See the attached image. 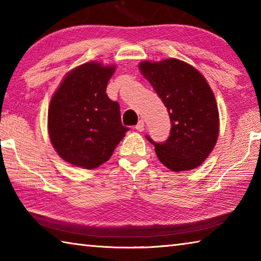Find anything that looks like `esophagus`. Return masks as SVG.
I'll return each instance as SVG.
<instances>
[{"mask_svg": "<svg viewBox=\"0 0 261 261\" xmlns=\"http://www.w3.org/2000/svg\"><path fill=\"white\" fill-rule=\"evenodd\" d=\"M135 129L139 132H143L144 130V121L141 119L139 122H137V125L135 126Z\"/></svg>", "mask_w": 261, "mask_h": 261, "instance_id": "34e87169", "label": "esophagus"}]
</instances>
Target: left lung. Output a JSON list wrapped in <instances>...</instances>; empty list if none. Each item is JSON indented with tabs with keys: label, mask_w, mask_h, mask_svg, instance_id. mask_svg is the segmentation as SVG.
<instances>
[{
	"label": "left lung",
	"mask_w": 261,
	"mask_h": 261,
	"mask_svg": "<svg viewBox=\"0 0 261 261\" xmlns=\"http://www.w3.org/2000/svg\"><path fill=\"white\" fill-rule=\"evenodd\" d=\"M140 70L164 102L171 122L170 135L164 143L145 137L167 168H196L214 150L219 132L217 103L207 81L195 68L177 59L143 61Z\"/></svg>",
	"instance_id": "1"
}]
</instances>
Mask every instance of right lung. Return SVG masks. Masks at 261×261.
Here are the masks:
<instances>
[{
    "label": "right lung",
    "instance_id": "1",
    "mask_svg": "<svg viewBox=\"0 0 261 261\" xmlns=\"http://www.w3.org/2000/svg\"><path fill=\"white\" fill-rule=\"evenodd\" d=\"M116 66L87 62L63 78L48 108L47 127L58 154L72 166L94 169L110 159L129 128L119 103L107 95Z\"/></svg>",
    "mask_w": 261,
    "mask_h": 261
}]
</instances>
